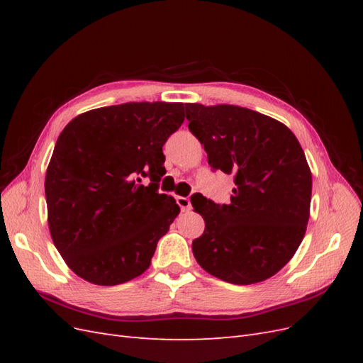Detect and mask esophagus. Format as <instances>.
I'll return each mask as SVG.
<instances>
[{
    "instance_id": "esophagus-1",
    "label": "esophagus",
    "mask_w": 363,
    "mask_h": 363,
    "mask_svg": "<svg viewBox=\"0 0 363 363\" xmlns=\"http://www.w3.org/2000/svg\"><path fill=\"white\" fill-rule=\"evenodd\" d=\"M177 204L180 206L182 212H188V211H191V207H192L189 196H177Z\"/></svg>"
}]
</instances>
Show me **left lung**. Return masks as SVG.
Segmentation results:
<instances>
[{"instance_id":"obj_1","label":"left lung","mask_w":363,"mask_h":363,"mask_svg":"<svg viewBox=\"0 0 363 363\" xmlns=\"http://www.w3.org/2000/svg\"><path fill=\"white\" fill-rule=\"evenodd\" d=\"M189 130L213 169L235 174L230 204L191 199L204 223L192 251L200 267L233 284L272 277L294 257L311 215L312 172L298 139L250 108L186 104Z\"/></svg>"}]
</instances>
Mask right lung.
Masks as SVG:
<instances>
[{
    "instance_id": "right-lung-1",
    "label": "right lung",
    "mask_w": 363,
    "mask_h": 363,
    "mask_svg": "<svg viewBox=\"0 0 363 363\" xmlns=\"http://www.w3.org/2000/svg\"><path fill=\"white\" fill-rule=\"evenodd\" d=\"M184 121L183 103L94 108L63 128L45 175L48 227L83 280L115 286L144 274L180 207L159 194L162 147ZM148 174L152 183L140 184Z\"/></svg>"
}]
</instances>
